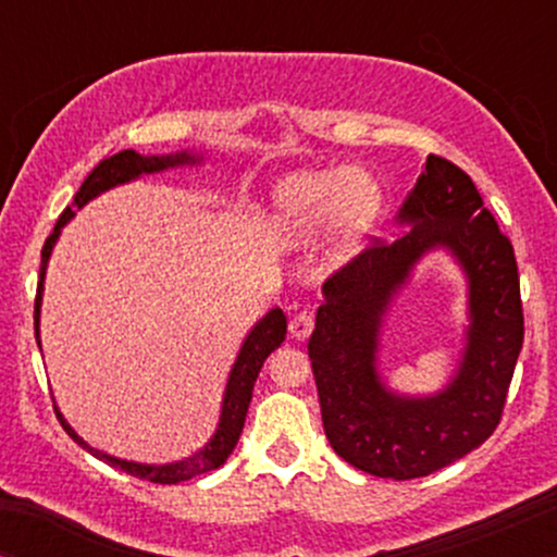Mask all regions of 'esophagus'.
I'll return each mask as SVG.
<instances>
[{"label": "esophagus", "instance_id": "obj_1", "mask_svg": "<svg viewBox=\"0 0 557 557\" xmlns=\"http://www.w3.org/2000/svg\"><path fill=\"white\" fill-rule=\"evenodd\" d=\"M311 330H314V319L309 314H296L290 319V324H287V332H290V337H296V341H306V337L311 335Z\"/></svg>", "mask_w": 557, "mask_h": 557}]
</instances>
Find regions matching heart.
Here are the masks:
<instances>
[{
    "instance_id": "heart-1",
    "label": "heart",
    "mask_w": 557,
    "mask_h": 557,
    "mask_svg": "<svg viewBox=\"0 0 557 557\" xmlns=\"http://www.w3.org/2000/svg\"><path fill=\"white\" fill-rule=\"evenodd\" d=\"M382 214L380 183L359 168L296 172L274 188L267 230L283 251H300L327 233V267H345Z\"/></svg>"
}]
</instances>
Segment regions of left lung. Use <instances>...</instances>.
Here are the masks:
<instances>
[{
  "label": "left lung",
  "mask_w": 557,
  "mask_h": 557,
  "mask_svg": "<svg viewBox=\"0 0 557 557\" xmlns=\"http://www.w3.org/2000/svg\"><path fill=\"white\" fill-rule=\"evenodd\" d=\"M395 225L322 287L309 356L332 450L372 476L417 479L450 466L495 432L523 343L513 246L461 168L426 157ZM445 252L467 283L457 369L432 394H403L381 369L386 319L426 256Z\"/></svg>",
  "instance_id": "8db88e82"
}]
</instances>
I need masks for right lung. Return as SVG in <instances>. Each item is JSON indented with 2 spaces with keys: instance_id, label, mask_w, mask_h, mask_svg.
I'll list each match as a JSON object with an SVG mask.
<instances>
[{
  "instance_id": "add662e5",
  "label": "right lung",
  "mask_w": 557,
  "mask_h": 557,
  "mask_svg": "<svg viewBox=\"0 0 557 557\" xmlns=\"http://www.w3.org/2000/svg\"><path fill=\"white\" fill-rule=\"evenodd\" d=\"M203 162H207V157L196 149H183V151H175V154H138V151L125 149V151H117V154L101 159V162L96 164L91 175L83 181L81 190L75 194L73 207H67L65 212H62V216L57 220V225L52 230V235H49L41 248V272H38V290H36V306H34V327H36L38 348H41V332L38 330H41V300H44V283H47V267H49V259H52L57 240H60L62 235V227L73 220L75 209H83L88 201H94L96 196L107 194V190L117 188V185L138 181V177L144 175H157V172H168L177 168H201ZM285 332H287V319L283 314V309H277V306L267 311V314L261 317L251 330H248V335L243 337L238 348V356H235L233 367H230L214 434L203 443V447H198L196 453L181 458V461L140 463V461H127V458L110 456V453L88 445L86 440H83L81 434L67 424V419L62 417L60 406L54 403L57 419H60V424L65 426V432L83 447V450H88L94 458H99V461L110 463L114 469L125 471V474L131 476L149 479V482H157V484H177V482H185V479L209 474V471L220 469V466L230 458V453L235 450V445H238L243 424H246L248 406H251L257 376L261 372V367H264L267 356H270L274 348L283 345Z\"/></svg>"
}]
</instances>
